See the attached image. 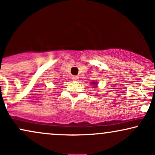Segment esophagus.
<instances>
[{
    "mask_svg": "<svg viewBox=\"0 0 155 155\" xmlns=\"http://www.w3.org/2000/svg\"><path fill=\"white\" fill-rule=\"evenodd\" d=\"M78 78H78V76H75V75L72 76V79L73 80V81H78Z\"/></svg>",
    "mask_w": 155,
    "mask_h": 155,
    "instance_id": "34e87169",
    "label": "esophagus"
}]
</instances>
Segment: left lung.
Here are the masks:
<instances>
[{
  "instance_id": "1",
  "label": "left lung",
  "mask_w": 155,
  "mask_h": 155,
  "mask_svg": "<svg viewBox=\"0 0 155 155\" xmlns=\"http://www.w3.org/2000/svg\"><path fill=\"white\" fill-rule=\"evenodd\" d=\"M92 84H93V85H94V86H93L94 87H97V83H93H93H92Z\"/></svg>"
}]
</instances>
